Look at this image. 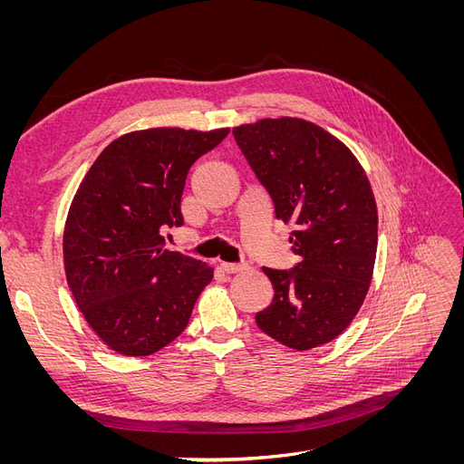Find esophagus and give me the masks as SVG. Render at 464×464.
<instances>
[{
  "label": "esophagus",
  "mask_w": 464,
  "mask_h": 464,
  "mask_svg": "<svg viewBox=\"0 0 464 464\" xmlns=\"http://www.w3.org/2000/svg\"><path fill=\"white\" fill-rule=\"evenodd\" d=\"M220 266H222V271H227V273H240V271H244L246 269V263H220Z\"/></svg>",
  "instance_id": "obj_1"
}]
</instances>
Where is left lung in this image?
<instances>
[{
  "instance_id": "left-lung-1",
  "label": "left lung",
  "mask_w": 464,
  "mask_h": 464,
  "mask_svg": "<svg viewBox=\"0 0 464 464\" xmlns=\"http://www.w3.org/2000/svg\"><path fill=\"white\" fill-rule=\"evenodd\" d=\"M251 170L269 191L276 218L294 222V269L263 266L275 288L257 327L280 344L331 343L366 298L377 249V207L350 149L300 118L259 120L232 130Z\"/></svg>"
}]
</instances>
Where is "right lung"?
<instances>
[{"label": "right lung", "instance_id": "right-lung-1", "mask_svg": "<svg viewBox=\"0 0 464 464\" xmlns=\"http://www.w3.org/2000/svg\"><path fill=\"white\" fill-rule=\"evenodd\" d=\"M230 130L154 128L121 135L89 168L63 230L67 285L101 341L149 356L188 327L213 266L164 249L181 227L191 164Z\"/></svg>", "mask_w": 464, "mask_h": 464}]
</instances>
